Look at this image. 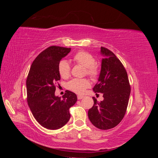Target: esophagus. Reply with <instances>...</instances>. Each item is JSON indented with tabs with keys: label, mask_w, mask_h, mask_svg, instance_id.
<instances>
[{
	"label": "esophagus",
	"mask_w": 158,
	"mask_h": 158,
	"mask_svg": "<svg viewBox=\"0 0 158 158\" xmlns=\"http://www.w3.org/2000/svg\"><path fill=\"white\" fill-rule=\"evenodd\" d=\"M77 98H78V99H82V98H84V97L83 96V95H78V96H77Z\"/></svg>",
	"instance_id": "obj_1"
}]
</instances>
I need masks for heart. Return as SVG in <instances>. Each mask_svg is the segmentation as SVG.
<instances>
[{
  "instance_id": "heart-1",
  "label": "heart",
  "mask_w": 158,
  "mask_h": 158,
  "mask_svg": "<svg viewBox=\"0 0 158 158\" xmlns=\"http://www.w3.org/2000/svg\"><path fill=\"white\" fill-rule=\"evenodd\" d=\"M73 60L78 64L85 67V72L88 75L94 78H97L99 70L95 63L94 57L89 52L84 51H80L74 55ZM58 70L62 78H68L70 74V66L69 62L66 60L60 61L58 65ZM90 82L88 79L74 78L69 82L67 84L68 88L76 94H82L85 92L88 88L90 86Z\"/></svg>"
}]
</instances>
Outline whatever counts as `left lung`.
I'll return each instance as SVG.
<instances>
[{
	"label": "left lung",
	"mask_w": 158,
	"mask_h": 158,
	"mask_svg": "<svg viewBox=\"0 0 158 158\" xmlns=\"http://www.w3.org/2000/svg\"><path fill=\"white\" fill-rule=\"evenodd\" d=\"M101 71L93 88L95 93L103 94L98 102L93 97L94 106L89 109L88 117L93 125L101 130L116 127L123 118L131 94V86L125 69L113 52L101 47Z\"/></svg>",
	"instance_id": "8db88e82"
}]
</instances>
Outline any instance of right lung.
Returning <instances> with one entry per match:
<instances>
[{
  "instance_id": "add662e5",
  "label": "right lung",
  "mask_w": 158,
  "mask_h": 158,
  "mask_svg": "<svg viewBox=\"0 0 158 158\" xmlns=\"http://www.w3.org/2000/svg\"><path fill=\"white\" fill-rule=\"evenodd\" d=\"M70 48L51 46L33 60L26 80L27 103L40 125L50 130L60 128L70 118L69 109L77 101L76 95L66 90L63 99L56 96L55 82L60 80L58 65Z\"/></svg>"
}]
</instances>
